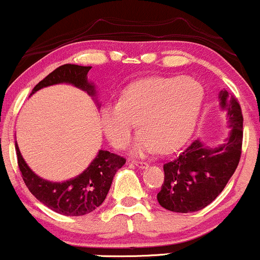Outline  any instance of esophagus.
Masks as SVG:
<instances>
[{
    "instance_id": "esophagus-1",
    "label": "esophagus",
    "mask_w": 260,
    "mask_h": 260,
    "mask_svg": "<svg viewBox=\"0 0 260 260\" xmlns=\"http://www.w3.org/2000/svg\"><path fill=\"white\" fill-rule=\"evenodd\" d=\"M133 164L135 165V166L140 167V169H146V167H149V164L145 162V161H136V160H134Z\"/></svg>"
}]
</instances>
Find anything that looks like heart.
Wrapping results in <instances>:
<instances>
[{"label": "heart", "instance_id": "obj_1", "mask_svg": "<svg viewBox=\"0 0 260 260\" xmlns=\"http://www.w3.org/2000/svg\"><path fill=\"white\" fill-rule=\"evenodd\" d=\"M203 88L191 78H146L131 84L118 105H108L102 122L109 141L118 149L129 145L134 122L141 131L134 145L136 155L157 147L166 152L191 136L200 115Z\"/></svg>", "mask_w": 260, "mask_h": 260}]
</instances>
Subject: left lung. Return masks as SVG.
Wrapping results in <instances>:
<instances>
[{
	"mask_svg": "<svg viewBox=\"0 0 260 260\" xmlns=\"http://www.w3.org/2000/svg\"><path fill=\"white\" fill-rule=\"evenodd\" d=\"M220 105L227 109L232 130L224 144L208 149L192 141L182 152L164 164L165 178L157 201L164 208L189 213L207 207L223 191L242 155L243 115L238 100L220 91Z\"/></svg>",
	"mask_w": 260,
	"mask_h": 260,
	"instance_id": "left-lung-1",
	"label": "left lung"
}]
</instances>
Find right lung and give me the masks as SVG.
I'll use <instances>...</instances> for the list:
<instances>
[{"instance_id":"1","label":"right lung","mask_w":260,"mask_h":260,"mask_svg":"<svg viewBox=\"0 0 260 260\" xmlns=\"http://www.w3.org/2000/svg\"><path fill=\"white\" fill-rule=\"evenodd\" d=\"M91 67L63 64L49 73L33 88L32 94L44 86L69 83L94 95V85L88 82L86 74ZM21 176L30 193L52 211L63 216H84L99 207L110 189L116 171L126 162L122 156L100 150L98 156L83 174L66 182H49L38 177L27 166L16 144Z\"/></svg>"}]
</instances>
